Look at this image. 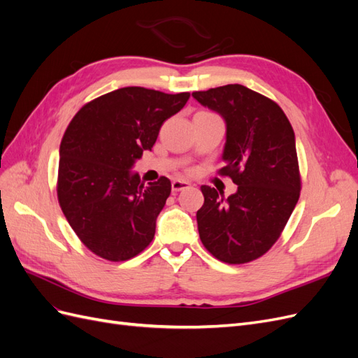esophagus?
<instances>
[{
  "label": "esophagus",
  "mask_w": 358,
  "mask_h": 358,
  "mask_svg": "<svg viewBox=\"0 0 358 358\" xmlns=\"http://www.w3.org/2000/svg\"><path fill=\"white\" fill-rule=\"evenodd\" d=\"M188 187H189V182H187V180L175 179V180L171 182V189H173V192H179V191L185 189V188H188Z\"/></svg>",
  "instance_id": "esophagus-1"
}]
</instances>
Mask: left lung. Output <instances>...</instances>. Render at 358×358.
<instances>
[{
	"label": "left lung",
	"instance_id": "8db88e82",
	"mask_svg": "<svg viewBox=\"0 0 358 358\" xmlns=\"http://www.w3.org/2000/svg\"><path fill=\"white\" fill-rule=\"evenodd\" d=\"M192 96L225 119L227 166L218 173L237 185L227 199L201 187V243L227 264L254 262L279 239L300 197L294 131L273 100L243 85L196 91Z\"/></svg>",
	"mask_w": 358,
	"mask_h": 358
}]
</instances>
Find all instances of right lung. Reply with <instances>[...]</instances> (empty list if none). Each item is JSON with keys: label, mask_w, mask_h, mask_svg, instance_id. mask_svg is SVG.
<instances>
[{"label": "right lung", "mask_w": 358, "mask_h": 358, "mask_svg": "<svg viewBox=\"0 0 358 358\" xmlns=\"http://www.w3.org/2000/svg\"><path fill=\"white\" fill-rule=\"evenodd\" d=\"M189 92L127 86L86 103L59 146L57 194L73 231L91 252L127 262L149 246L171 192L166 176L145 187L129 169L157 142Z\"/></svg>", "instance_id": "add662e5"}]
</instances>
